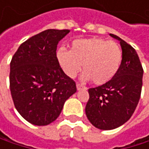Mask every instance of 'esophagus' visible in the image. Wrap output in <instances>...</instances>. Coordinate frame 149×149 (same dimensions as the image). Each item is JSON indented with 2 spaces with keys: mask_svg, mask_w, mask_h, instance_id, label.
Segmentation results:
<instances>
[{
  "mask_svg": "<svg viewBox=\"0 0 149 149\" xmlns=\"http://www.w3.org/2000/svg\"><path fill=\"white\" fill-rule=\"evenodd\" d=\"M76 86H77V89H78V90H80L81 88H86L84 87V86H83V85H81L80 83H77V84H76Z\"/></svg>",
  "mask_w": 149,
  "mask_h": 149,
  "instance_id": "esophagus-1",
  "label": "esophagus"
}]
</instances>
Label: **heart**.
<instances>
[{
  "mask_svg": "<svg viewBox=\"0 0 149 149\" xmlns=\"http://www.w3.org/2000/svg\"><path fill=\"white\" fill-rule=\"evenodd\" d=\"M56 59L68 77H75L83 64L84 79L104 85L117 74L123 61V51L117 43L105 39H76L71 44L70 51L60 48Z\"/></svg>",
  "mask_w": 149,
  "mask_h": 149,
  "instance_id": "obj_1",
  "label": "heart"
}]
</instances>
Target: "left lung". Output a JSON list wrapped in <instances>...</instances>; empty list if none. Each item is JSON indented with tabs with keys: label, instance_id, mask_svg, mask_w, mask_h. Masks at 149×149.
I'll return each mask as SVG.
<instances>
[{
	"label": "left lung",
	"instance_id": "left-lung-1",
	"mask_svg": "<svg viewBox=\"0 0 149 149\" xmlns=\"http://www.w3.org/2000/svg\"><path fill=\"white\" fill-rule=\"evenodd\" d=\"M110 36L120 41L123 50L121 67L109 82L88 89L89 99L85 109L92 125L104 130L116 129L132 116L140 98L143 77L135 49L119 36Z\"/></svg>",
	"mask_w": 149,
	"mask_h": 149
}]
</instances>
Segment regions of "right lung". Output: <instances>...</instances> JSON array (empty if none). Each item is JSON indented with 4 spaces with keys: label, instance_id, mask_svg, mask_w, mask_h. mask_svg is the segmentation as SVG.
I'll list each match as a JSON object with an SVG mask.
<instances>
[{
    "label": "right lung",
    "instance_id": "add662e5",
    "mask_svg": "<svg viewBox=\"0 0 149 149\" xmlns=\"http://www.w3.org/2000/svg\"><path fill=\"white\" fill-rule=\"evenodd\" d=\"M69 29H47L20 45L10 61V88L19 114L45 126L59 117L65 101L76 93V83L61 70L57 45Z\"/></svg>",
    "mask_w": 149,
    "mask_h": 149
}]
</instances>
